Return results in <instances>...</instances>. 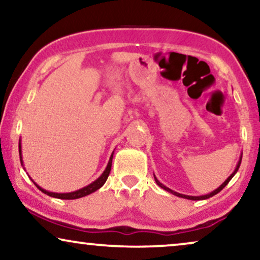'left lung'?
<instances>
[{"label":"left lung","instance_id":"left-lung-1","mask_svg":"<svg viewBox=\"0 0 260 260\" xmlns=\"http://www.w3.org/2000/svg\"><path fill=\"white\" fill-rule=\"evenodd\" d=\"M240 163H241V159H240V161H239V162H238V166H237V168H236V170H234V172H233V174H232V175H231V176L229 177V179H227V180L225 181V182H223V183L221 184V186H220V187L218 188V189H215L214 191H212V193H209V194H207V195H202V197H189V195H183V194L176 193V191H174V190H172V189H169V188H167L166 186H163V184H162L161 182H159V181H158L157 179H156V177H155V181H156V183H157L159 187H161V188H163V189H166L167 191H169V193H172V194H174V195H176V197H180V198H184V199H188V200H205V199L212 198V197H213V195L218 194V193H219V191H221V190L223 189V188H225V187H226V184L230 182V181H231V179H232V177H233L234 175H236V173L238 172V169H239V167H240Z\"/></svg>","mask_w":260,"mask_h":260}]
</instances>
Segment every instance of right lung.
Wrapping results in <instances>:
<instances>
[{"instance_id":"add662e5","label":"right lung","mask_w":260,"mask_h":260,"mask_svg":"<svg viewBox=\"0 0 260 260\" xmlns=\"http://www.w3.org/2000/svg\"><path fill=\"white\" fill-rule=\"evenodd\" d=\"M20 147V158H21V145H19ZM112 156L110 157V161L108 163V167H106V169L104 170V173L102 174V176L99 177V179H97L94 181V182H92L91 184H88V186L81 188V189L77 190V191H72V193H66V194H58V193H51V191H47V190H44L42 188H40L39 186H37L39 189H40L41 191H44L45 194L49 195V197L52 198H58V199H62V200H73V199H79V198H83V197H86V195L93 193V191H95L97 189H99L103 184H104L106 182V180H108L109 177V174L110 172H111V166H112Z\"/></svg>"}]
</instances>
